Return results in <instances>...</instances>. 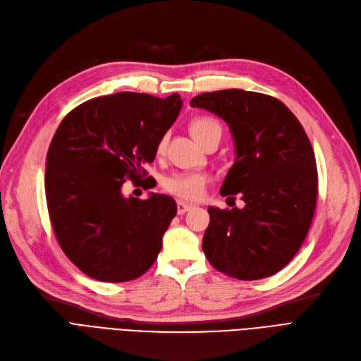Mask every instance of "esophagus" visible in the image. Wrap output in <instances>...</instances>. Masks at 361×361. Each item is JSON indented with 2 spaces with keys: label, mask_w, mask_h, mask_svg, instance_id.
I'll use <instances>...</instances> for the list:
<instances>
[{
  "label": "esophagus",
  "mask_w": 361,
  "mask_h": 361,
  "mask_svg": "<svg viewBox=\"0 0 361 361\" xmlns=\"http://www.w3.org/2000/svg\"><path fill=\"white\" fill-rule=\"evenodd\" d=\"M192 208H193V205H190V204H185L183 201H177V212H178V214H184V212L190 211Z\"/></svg>",
  "instance_id": "34e87169"
}]
</instances>
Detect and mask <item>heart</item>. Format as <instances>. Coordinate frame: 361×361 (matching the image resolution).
Wrapping results in <instances>:
<instances>
[{
    "instance_id": "obj_1",
    "label": "heart",
    "mask_w": 361,
    "mask_h": 361,
    "mask_svg": "<svg viewBox=\"0 0 361 361\" xmlns=\"http://www.w3.org/2000/svg\"><path fill=\"white\" fill-rule=\"evenodd\" d=\"M190 130L193 137L205 145L211 138L221 137L223 128L217 118L211 116H199L196 117L192 125ZM168 145V135L159 140L157 142V153H164ZM209 184V177L201 172H173L171 176L165 177L162 181V188L184 201H197L205 195V190Z\"/></svg>"
}]
</instances>
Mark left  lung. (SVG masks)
I'll return each instance as SVG.
<instances>
[{
  "mask_svg": "<svg viewBox=\"0 0 361 361\" xmlns=\"http://www.w3.org/2000/svg\"><path fill=\"white\" fill-rule=\"evenodd\" d=\"M231 126L236 160L220 195L241 196L243 209L209 207L202 248L214 268L252 281L281 271L311 228L318 172L298 117L271 95L243 89L207 92L190 101Z\"/></svg>",
  "mask_w": 361,
  "mask_h": 361,
  "instance_id": "1",
  "label": "left lung"
}]
</instances>
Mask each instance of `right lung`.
Here are the masks:
<instances>
[{
	"label": "right lung",
	"mask_w": 361,
	"mask_h": 361,
	"mask_svg": "<svg viewBox=\"0 0 361 361\" xmlns=\"http://www.w3.org/2000/svg\"><path fill=\"white\" fill-rule=\"evenodd\" d=\"M181 104L178 93L164 99L118 92L77 105L53 135L44 178L49 217L65 256L87 276L126 283L156 262L177 204L156 193L125 197L122 185L147 176L142 166L154 160Z\"/></svg>",
	"instance_id": "obj_1"
}]
</instances>
